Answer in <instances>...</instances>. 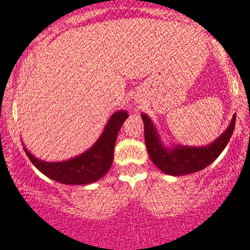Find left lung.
I'll return each mask as SVG.
<instances>
[{"instance_id":"8db88e82","label":"left lung","mask_w":250,"mask_h":250,"mask_svg":"<svg viewBox=\"0 0 250 250\" xmlns=\"http://www.w3.org/2000/svg\"><path fill=\"white\" fill-rule=\"evenodd\" d=\"M141 118L144 122L146 148H147L151 161L163 173L175 176L196 173L213 163L230 141L234 125H236V115H233L228 129L210 145L201 146V147L183 145L166 147L163 146L157 129L151 122L148 116L141 113Z\"/></svg>"}]
</instances>
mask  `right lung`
I'll return each mask as SVG.
<instances>
[{
	"instance_id": "1",
	"label": "right lung",
	"mask_w": 250,
	"mask_h": 250,
	"mask_svg": "<svg viewBox=\"0 0 250 250\" xmlns=\"http://www.w3.org/2000/svg\"><path fill=\"white\" fill-rule=\"evenodd\" d=\"M127 111H117L107 121L104 132L97 143L82 155L62 162H44L24 147L32 165L49 179L65 185H85L94 183L109 172L113 161L117 134L127 120Z\"/></svg>"
}]
</instances>
